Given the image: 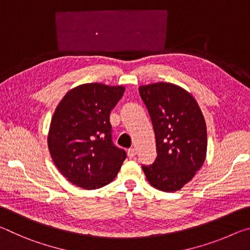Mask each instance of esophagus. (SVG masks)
<instances>
[{
    "label": "esophagus",
    "instance_id": "esophagus-1",
    "mask_svg": "<svg viewBox=\"0 0 250 250\" xmlns=\"http://www.w3.org/2000/svg\"><path fill=\"white\" fill-rule=\"evenodd\" d=\"M135 155H137V150H135L134 147H131V149L128 150V156H129V159H133Z\"/></svg>",
    "mask_w": 250,
    "mask_h": 250
}]
</instances>
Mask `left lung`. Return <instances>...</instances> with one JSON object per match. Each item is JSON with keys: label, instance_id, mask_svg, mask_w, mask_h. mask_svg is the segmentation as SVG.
Returning <instances> with one entry per match:
<instances>
[{"label": "left lung", "instance_id": "8db88e82", "mask_svg": "<svg viewBox=\"0 0 250 250\" xmlns=\"http://www.w3.org/2000/svg\"><path fill=\"white\" fill-rule=\"evenodd\" d=\"M155 133L158 156L143 166L146 180L163 192L179 191L206 159L207 132L203 113L192 94L171 83L139 87Z\"/></svg>", "mask_w": 250, "mask_h": 250}]
</instances>
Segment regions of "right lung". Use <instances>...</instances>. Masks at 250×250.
Instances as JSON below:
<instances>
[{"instance_id":"right-lung-1","label":"right lung","mask_w":250,"mask_h":250,"mask_svg":"<svg viewBox=\"0 0 250 250\" xmlns=\"http://www.w3.org/2000/svg\"><path fill=\"white\" fill-rule=\"evenodd\" d=\"M125 89L98 83L79 84L55 109L47 138L50 155L58 171L79 188L109 184L126 158L125 150L113 146L109 121Z\"/></svg>"}]
</instances>
